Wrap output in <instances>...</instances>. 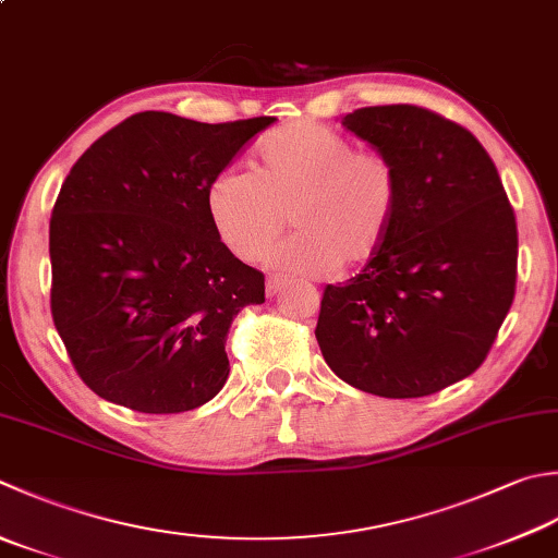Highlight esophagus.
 I'll return each mask as SVG.
<instances>
[{"label": "esophagus", "mask_w": 558, "mask_h": 558, "mask_svg": "<svg viewBox=\"0 0 558 558\" xmlns=\"http://www.w3.org/2000/svg\"><path fill=\"white\" fill-rule=\"evenodd\" d=\"M282 286H286V276H280V272H270V276L266 278L268 294H278L282 290Z\"/></svg>", "instance_id": "obj_1"}]
</instances>
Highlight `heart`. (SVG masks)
Listing matches in <instances>:
<instances>
[{"label":"heart","mask_w":558,"mask_h":558,"mask_svg":"<svg viewBox=\"0 0 558 558\" xmlns=\"http://www.w3.org/2000/svg\"><path fill=\"white\" fill-rule=\"evenodd\" d=\"M401 205L397 163L333 128L298 120L266 135L254 171L227 167L207 183L205 207L220 242L256 260L286 232L272 264L304 278L363 266L387 244Z\"/></svg>","instance_id":"heart-1"}]
</instances>
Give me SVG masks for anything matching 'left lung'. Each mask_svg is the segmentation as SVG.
I'll list each match as a JSON object with an SVG mask.
<instances>
[{"mask_svg":"<svg viewBox=\"0 0 558 558\" xmlns=\"http://www.w3.org/2000/svg\"><path fill=\"white\" fill-rule=\"evenodd\" d=\"M341 123L397 163L401 205L379 254L324 288L316 341L360 391L428 397L496 341L515 298V213L482 142L430 108L367 106Z\"/></svg>","mask_w":558,"mask_h":558,"instance_id":"obj_1","label":"left lung"}]
</instances>
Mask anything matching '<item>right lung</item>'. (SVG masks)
<instances>
[{"label": "right lung", "mask_w": 558, "mask_h": 558, "mask_svg": "<svg viewBox=\"0 0 558 558\" xmlns=\"http://www.w3.org/2000/svg\"><path fill=\"white\" fill-rule=\"evenodd\" d=\"M272 123L135 113L70 169L50 217V312L94 395L181 413L225 387L229 326L266 302V280L220 242L205 191Z\"/></svg>", "instance_id": "1"}]
</instances>
